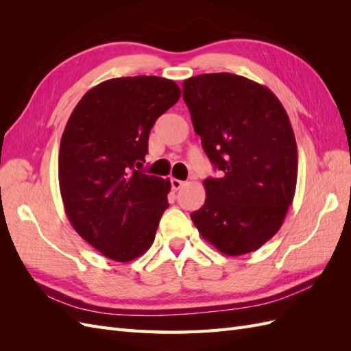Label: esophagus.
<instances>
[{
    "label": "esophagus",
    "instance_id": "esophagus-1",
    "mask_svg": "<svg viewBox=\"0 0 351 351\" xmlns=\"http://www.w3.org/2000/svg\"><path fill=\"white\" fill-rule=\"evenodd\" d=\"M186 186V182H182V180H177V178H171V187L173 190H180L182 187Z\"/></svg>",
    "mask_w": 351,
    "mask_h": 351
}]
</instances>
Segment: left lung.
Returning <instances> with one entry per match:
<instances>
[{
	"instance_id": "obj_1",
	"label": "left lung",
	"mask_w": 351,
	"mask_h": 351,
	"mask_svg": "<svg viewBox=\"0 0 351 351\" xmlns=\"http://www.w3.org/2000/svg\"><path fill=\"white\" fill-rule=\"evenodd\" d=\"M183 99L219 178L190 214L206 241L228 256L258 250L281 228L297 183V145L282 104L262 84L231 73L199 74Z\"/></svg>"
}]
</instances>
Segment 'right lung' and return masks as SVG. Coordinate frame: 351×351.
Masks as SVG:
<instances>
[{"label": "right lung", "mask_w": 351, "mask_h": 351, "mask_svg": "<svg viewBox=\"0 0 351 351\" xmlns=\"http://www.w3.org/2000/svg\"><path fill=\"white\" fill-rule=\"evenodd\" d=\"M173 80L134 76L105 80L84 93L60 143L58 180L77 234L105 258L130 262L152 246L169 180L141 169L159 115L178 101Z\"/></svg>", "instance_id": "obj_1"}]
</instances>
